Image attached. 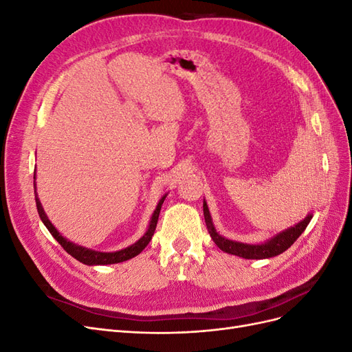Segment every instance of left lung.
I'll return each instance as SVG.
<instances>
[{
  "mask_svg": "<svg viewBox=\"0 0 352 352\" xmlns=\"http://www.w3.org/2000/svg\"><path fill=\"white\" fill-rule=\"evenodd\" d=\"M202 208H204V219H206V225L208 229L210 236L214 241V243L217 247L225 251L228 254H233V255H239L242 258H248V260H261V258H270L274 257V255H279L283 251H286L291 245L300 238L301 233L305 230V228L308 226V223L311 220V214H308L301 223H298L294 228L287 229L282 233H279L278 236H274L273 239L267 241L265 243L261 245H250V243H241V242H235L220 236L219 233L216 232L214 226H212V221L210 217V211L208 207L206 204H202Z\"/></svg>",
  "mask_w": 352,
  "mask_h": 352,
  "instance_id": "obj_1",
  "label": "left lung"
}]
</instances>
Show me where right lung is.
<instances>
[{
  "mask_svg": "<svg viewBox=\"0 0 352 352\" xmlns=\"http://www.w3.org/2000/svg\"><path fill=\"white\" fill-rule=\"evenodd\" d=\"M164 198L163 197L162 199H160L158 206L154 211V214L151 217V223H150V228H148L145 235L138 241L136 243L131 245V247H127L122 251H117V252H98V251H92V250H88V248H83V247H79V245L76 243H72L69 242L67 239L63 238L60 233L57 232V229L51 225V221L48 220V217L45 216L44 212V208H42L41 202L38 199V194L35 190V201H36V208H38V212H39V217L42 220V223L47 226V229L50 230V233L52 236H54V239L61 245L63 248H65L66 252H69L72 257L76 258L78 261L83 263V264H88V265H104V264H116V263H122V261H126L129 258H133L135 255L140 254L148 243H150L154 232H155V226H157V221H158V216H160V210H162V206L164 202Z\"/></svg>",
  "mask_w": 352,
  "mask_h": 352,
  "instance_id": "add662e5",
  "label": "right lung"
}]
</instances>
